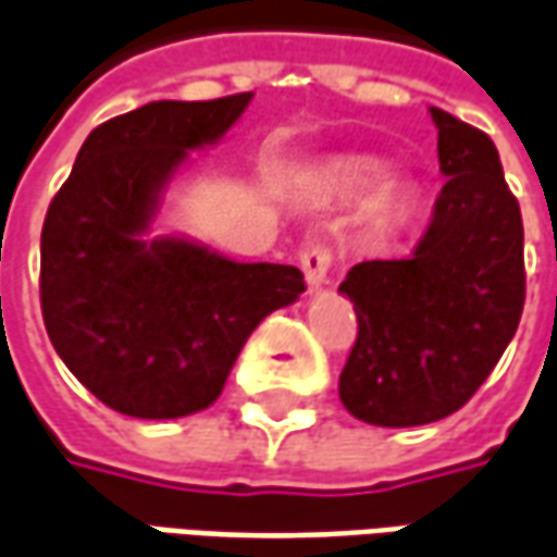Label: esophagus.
Masks as SVG:
<instances>
[{"label":"esophagus","instance_id":"obj_1","mask_svg":"<svg viewBox=\"0 0 557 557\" xmlns=\"http://www.w3.org/2000/svg\"><path fill=\"white\" fill-rule=\"evenodd\" d=\"M301 271H305V280H308L310 289H320L329 277V268H332V249H329L326 240H308L301 247Z\"/></svg>","mask_w":557,"mask_h":557}]
</instances>
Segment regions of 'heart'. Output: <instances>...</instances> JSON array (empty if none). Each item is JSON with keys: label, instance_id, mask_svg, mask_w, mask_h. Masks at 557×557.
<instances>
[{"label": "heart", "instance_id": "heart-1", "mask_svg": "<svg viewBox=\"0 0 557 557\" xmlns=\"http://www.w3.org/2000/svg\"><path fill=\"white\" fill-rule=\"evenodd\" d=\"M384 161L377 158H344V161H335L332 170H329V183L342 191H369L374 185L384 180ZM414 207V188L403 183H387L381 185L377 191L369 200V215H372L374 225L381 228H393V225H403Z\"/></svg>", "mask_w": 557, "mask_h": 557}]
</instances>
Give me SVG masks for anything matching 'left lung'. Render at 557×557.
Returning <instances> with one entry per match:
<instances>
[{
  "label": "left lung",
  "instance_id": "left-lung-1",
  "mask_svg": "<svg viewBox=\"0 0 557 557\" xmlns=\"http://www.w3.org/2000/svg\"><path fill=\"white\" fill-rule=\"evenodd\" d=\"M430 119L448 176L430 228L411 256L354 264L338 286L359 323L338 396L374 426H421L467 406L524 308V228L497 146L436 106Z\"/></svg>",
  "mask_w": 557,
  "mask_h": 557
}]
</instances>
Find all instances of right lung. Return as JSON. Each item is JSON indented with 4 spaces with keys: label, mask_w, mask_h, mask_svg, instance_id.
Returning a JSON list of instances; mask_svg holds the SVG:
<instances>
[{
    "label": "right lung",
    "mask_w": 557,
    "mask_h": 557,
    "mask_svg": "<svg viewBox=\"0 0 557 557\" xmlns=\"http://www.w3.org/2000/svg\"><path fill=\"white\" fill-rule=\"evenodd\" d=\"M252 94L158 100L94 127L41 228V317L57 357L121 414L170 421L219 399L271 310L305 293L293 264L231 262L151 222L188 151L213 146Z\"/></svg>",
    "instance_id": "add662e5"
}]
</instances>
